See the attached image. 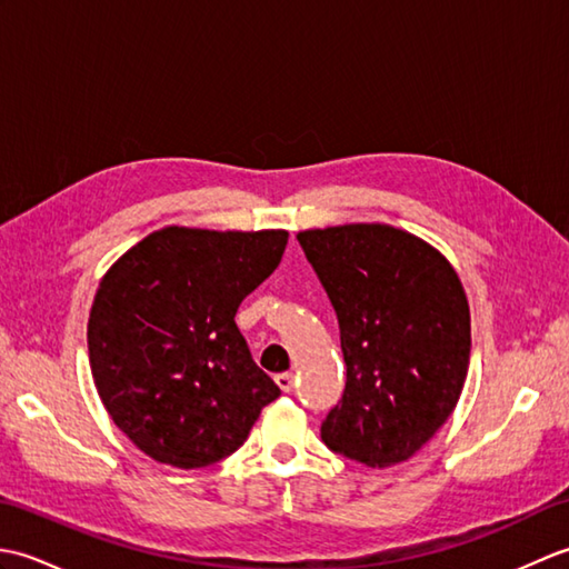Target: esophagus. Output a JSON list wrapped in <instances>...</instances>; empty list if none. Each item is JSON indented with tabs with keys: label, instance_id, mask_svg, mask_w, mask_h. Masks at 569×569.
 <instances>
[{
	"label": "esophagus",
	"instance_id": "esophagus-1",
	"mask_svg": "<svg viewBox=\"0 0 569 569\" xmlns=\"http://www.w3.org/2000/svg\"><path fill=\"white\" fill-rule=\"evenodd\" d=\"M276 383L278 389H281L283 393H291L293 386H296V377L291 371H283V373H276Z\"/></svg>",
	"mask_w": 569,
	"mask_h": 569
}]
</instances>
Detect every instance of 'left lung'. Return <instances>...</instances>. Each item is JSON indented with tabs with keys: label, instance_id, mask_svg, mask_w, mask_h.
Here are the masks:
<instances>
[{
	"label": "left lung",
	"instance_id": "left-lung-1",
	"mask_svg": "<svg viewBox=\"0 0 569 569\" xmlns=\"http://www.w3.org/2000/svg\"><path fill=\"white\" fill-rule=\"evenodd\" d=\"M340 322L342 401L322 442L355 462L389 467L426 445L462 393L469 303L452 263L391 224L298 232Z\"/></svg>",
	"mask_w": 569,
	"mask_h": 569
}]
</instances>
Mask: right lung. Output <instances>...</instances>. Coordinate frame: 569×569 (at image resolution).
<instances>
[{
    "label": "right lung",
    "mask_w": 569,
    "mask_h": 569,
    "mask_svg": "<svg viewBox=\"0 0 569 569\" xmlns=\"http://www.w3.org/2000/svg\"><path fill=\"white\" fill-rule=\"evenodd\" d=\"M286 244V229L163 227L102 276L88 320L92 379L143 455L180 469L220 462L281 396L234 316Z\"/></svg>",
    "instance_id": "1"
}]
</instances>
